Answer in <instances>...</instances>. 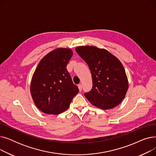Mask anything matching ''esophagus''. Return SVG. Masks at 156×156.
Returning a JSON list of instances; mask_svg holds the SVG:
<instances>
[{
	"mask_svg": "<svg viewBox=\"0 0 156 156\" xmlns=\"http://www.w3.org/2000/svg\"><path fill=\"white\" fill-rule=\"evenodd\" d=\"M78 88H79V90L81 92V90H82V85H81V84H79L78 85Z\"/></svg>",
	"mask_w": 156,
	"mask_h": 156,
	"instance_id": "esophagus-1",
	"label": "esophagus"
}]
</instances>
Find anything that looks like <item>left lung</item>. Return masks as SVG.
I'll return each mask as SVG.
<instances>
[{"instance_id": "obj_1", "label": "left lung", "mask_w": 156, "mask_h": 156, "mask_svg": "<svg viewBox=\"0 0 156 156\" xmlns=\"http://www.w3.org/2000/svg\"><path fill=\"white\" fill-rule=\"evenodd\" d=\"M76 51L90 69L93 86L85 94L88 101L101 109L118 105L125 98L128 81L123 66L116 57L104 48L80 46Z\"/></svg>"}]
</instances>
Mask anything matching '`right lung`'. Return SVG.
Listing matches in <instances>:
<instances>
[{"mask_svg": "<svg viewBox=\"0 0 156 156\" xmlns=\"http://www.w3.org/2000/svg\"><path fill=\"white\" fill-rule=\"evenodd\" d=\"M72 55L69 48H56L37 66L31 81L30 92L37 107L44 113L59 114L65 111L79 92L66 69Z\"/></svg>", "mask_w": 156, "mask_h": 156, "instance_id": "1", "label": "right lung"}]
</instances>
